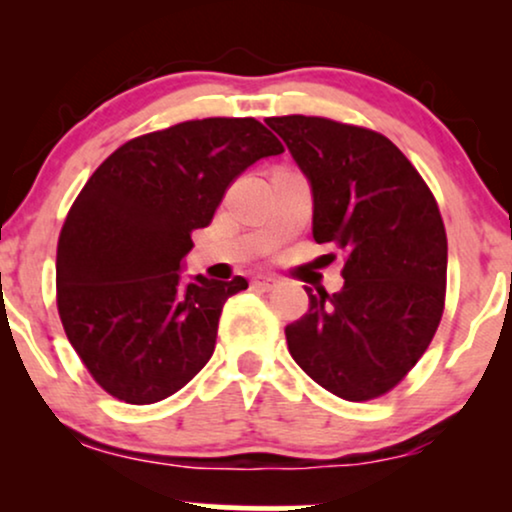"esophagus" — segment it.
I'll return each mask as SVG.
<instances>
[{"label": "esophagus", "mask_w": 512, "mask_h": 512, "mask_svg": "<svg viewBox=\"0 0 512 512\" xmlns=\"http://www.w3.org/2000/svg\"><path fill=\"white\" fill-rule=\"evenodd\" d=\"M276 284H279V281H276L274 276H267V274L252 276V289H257V291H272V289H276Z\"/></svg>", "instance_id": "1"}]
</instances>
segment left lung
Here are the masks:
<instances>
[{"instance_id": "obj_1", "label": "left lung", "mask_w": 512, "mask_h": 512, "mask_svg": "<svg viewBox=\"0 0 512 512\" xmlns=\"http://www.w3.org/2000/svg\"><path fill=\"white\" fill-rule=\"evenodd\" d=\"M313 192L315 243L346 255L337 293L305 286L286 327L293 361L349 402L390 392L416 366L445 303L448 238L431 190L390 139L325 117H267Z\"/></svg>"}]
</instances>
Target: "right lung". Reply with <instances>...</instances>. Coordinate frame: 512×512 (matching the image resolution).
Instances as JSON below:
<instances>
[{
	"label": "right lung",
	"instance_id": "right-lung-1",
	"mask_svg": "<svg viewBox=\"0 0 512 512\" xmlns=\"http://www.w3.org/2000/svg\"><path fill=\"white\" fill-rule=\"evenodd\" d=\"M281 151L252 117H207L122 144L88 178L57 243V310L105 392L154 404L207 366L223 303L248 281L185 279L190 233L245 168Z\"/></svg>",
	"mask_w": 512,
	"mask_h": 512
}]
</instances>
